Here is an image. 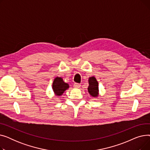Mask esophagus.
Wrapping results in <instances>:
<instances>
[{"label": "esophagus", "instance_id": "1", "mask_svg": "<svg viewBox=\"0 0 150 150\" xmlns=\"http://www.w3.org/2000/svg\"><path fill=\"white\" fill-rule=\"evenodd\" d=\"M74 86L75 88H79L80 87V84H79V83H75Z\"/></svg>", "mask_w": 150, "mask_h": 150}]
</instances>
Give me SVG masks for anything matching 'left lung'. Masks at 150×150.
<instances>
[{
	"label": "left lung",
	"mask_w": 150,
	"mask_h": 150,
	"mask_svg": "<svg viewBox=\"0 0 150 150\" xmlns=\"http://www.w3.org/2000/svg\"><path fill=\"white\" fill-rule=\"evenodd\" d=\"M89 86L88 87V91L91 95L93 97H97L98 96V82L95 77H91L89 79Z\"/></svg>",
	"instance_id": "1"
}]
</instances>
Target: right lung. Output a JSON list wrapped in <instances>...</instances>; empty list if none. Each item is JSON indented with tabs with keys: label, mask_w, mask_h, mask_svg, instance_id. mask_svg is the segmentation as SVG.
Returning <instances> with one entry per match:
<instances>
[{
	"label": "right lung",
	"mask_w": 150,
	"mask_h": 150,
	"mask_svg": "<svg viewBox=\"0 0 150 150\" xmlns=\"http://www.w3.org/2000/svg\"><path fill=\"white\" fill-rule=\"evenodd\" d=\"M69 87L68 84L63 81L61 78L57 77L53 83V89L57 96H60Z\"/></svg>",
	"instance_id": "right-lung-1"
}]
</instances>
